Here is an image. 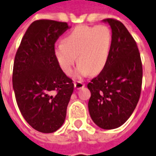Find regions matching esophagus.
I'll return each mask as SVG.
<instances>
[{
    "mask_svg": "<svg viewBox=\"0 0 156 156\" xmlns=\"http://www.w3.org/2000/svg\"><path fill=\"white\" fill-rule=\"evenodd\" d=\"M74 86L75 88H76V89H80V88H82L84 87V84L83 82H80V81H77V82H75L74 83Z\"/></svg>",
    "mask_w": 156,
    "mask_h": 156,
    "instance_id": "1",
    "label": "esophagus"
}]
</instances>
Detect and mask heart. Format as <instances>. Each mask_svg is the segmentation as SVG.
Here are the masks:
<instances>
[{"label": "heart", "instance_id": "obj_1", "mask_svg": "<svg viewBox=\"0 0 156 156\" xmlns=\"http://www.w3.org/2000/svg\"><path fill=\"white\" fill-rule=\"evenodd\" d=\"M112 31L105 25L78 26L55 47L54 55L58 66L70 76L76 60L77 73L92 76L101 72L109 59L112 46Z\"/></svg>", "mask_w": 156, "mask_h": 156}]
</instances>
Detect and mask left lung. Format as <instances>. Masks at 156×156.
<instances>
[{
  "instance_id": "1",
  "label": "left lung",
  "mask_w": 156,
  "mask_h": 156,
  "mask_svg": "<svg viewBox=\"0 0 156 156\" xmlns=\"http://www.w3.org/2000/svg\"><path fill=\"white\" fill-rule=\"evenodd\" d=\"M112 29V46L106 65L88 84V110L93 121L105 129L124 124L139 102L143 65L136 42L118 20L106 18Z\"/></svg>"
}]
</instances>
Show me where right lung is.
Here are the masks:
<instances>
[{
	"mask_svg": "<svg viewBox=\"0 0 156 156\" xmlns=\"http://www.w3.org/2000/svg\"><path fill=\"white\" fill-rule=\"evenodd\" d=\"M67 22L36 20L29 27L15 55L13 87L17 106L36 130L53 133L64 122L74 84L57 63L55 43Z\"/></svg>",
	"mask_w": 156,
	"mask_h": 156,
	"instance_id": "right-lung-1",
	"label": "right lung"
}]
</instances>
